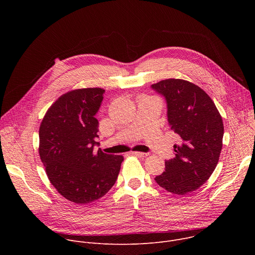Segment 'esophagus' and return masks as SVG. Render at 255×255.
<instances>
[{
  "mask_svg": "<svg viewBox=\"0 0 255 255\" xmlns=\"http://www.w3.org/2000/svg\"><path fill=\"white\" fill-rule=\"evenodd\" d=\"M130 154L135 155V156H139V157H146L148 154L144 153V152H138V151H131Z\"/></svg>",
  "mask_w": 255,
  "mask_h": 255,
  "instance_id": "1",
  "label": "esophagus"
}]
</instances>
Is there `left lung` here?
I'll return each mask as SVG.
<instances>
[{"mask_svg": "<svg viewBox=\"0 0 255 255\" xmlns=\"http://www.w3.org/2000/svg\"><path fill=\"white\" fill-rule=\"evenodd\" d=\"M151 87L165 97L170 129L180 137L155 181L171 194L187 195L206 183L219 161L223 120L209 95L193 83L168 79Z\"/></svg>", "mask_w": 255, "mask_h": 255, "instance_id": "left-lung-1", "label": "left lung"}]
</instances>
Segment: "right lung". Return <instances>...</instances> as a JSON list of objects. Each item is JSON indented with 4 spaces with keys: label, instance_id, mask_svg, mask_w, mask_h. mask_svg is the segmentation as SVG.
<instances>
[{
    "label": "right lung",
    "instance_id": "add662e5",
    "mask_svg": "<svg viewBox=\"0 0 255 255\" xmlns=\"http://www.w3.org/2000/svg\"><path fill=\"white\" fill-rule=\"evenodd\" d=\"M105 90L87 88L60 96L39 128V155L51 185L66 200L85 205L104 197L116 183L122 155L94 152L95 117Z\"/></svg>",
    "mask_w": 255,
    "mask_h": 255
}]
</instances>
